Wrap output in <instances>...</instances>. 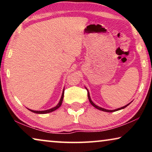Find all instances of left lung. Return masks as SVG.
Instances as JSON below:
<instances>
[{
	"mask_svg": "<svg viewBox=\"0 0 152 152\" xmlns=\"http://www.w3.org/2000/svg\"><path fill=\"white\" fill-rule=\"evenodd\" d=\"M86 90H87V88H86ZM87 92H88V100H89L90 102H91V104L92 105V106L94 107L95 108H96L97 109L101 110H102V111H105V112H110V113H111V112H114V111H117V110H121V109H124V108H125L126 107H127L128 105L130 104V103H129L128 104L125 105V106H124V107H121V108H119V109H115V110H107V109H103V108H101V107H99V106H97V105H96V104H95L94 103H93V102H92V101H91V97H90V94H89V92H88V90H87Z\"/></svg>",
	"mask_w": 152,
	"mask_h": 152,
	"instance_id": "obj_1",
	"label": "left lung"
}]
</instances>
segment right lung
Returning a JSON list of instances; mask_svg holds the SVG:
<instances>
[{"label":"right lung","instance_id":"1","mask_svg":"<svg viewBox=\"0 0 152 152\" xmlns=\"http://www.w3.org/2000/svg\"><path fill=\"white\" fill-rule=\"evenodd\" d=\"M64 90L63 91V92H62V94H61V97L60 99V102H59V103L58 104V105L55 107L52 108V109H48V110H39V111H38V110H31V109H29V110H31V111L33 112V113H38V114H45V113H51L53 111V110H56L57 109H58L59 107H60L61 105V103H62V101H63V99H64Z\"/></svg>","mask_w":152,"mask_h":152}]
</instances>
